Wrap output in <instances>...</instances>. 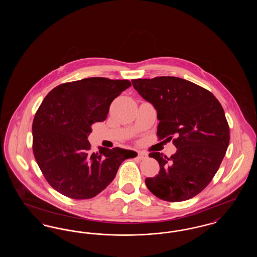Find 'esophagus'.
<instances>
[{
  "label": "esophagus",
  "instance_id": "1",
  "mask_svg": "<svg viewBox=\"0 0 257 257\" xmlns=\"http://www.w3.org/2000/svg\"><path fill=\"white\" fill-rule=\"evenodd\" d=\"M139 160H146L147 159V153H145V152H139L138 153V157H137Z\"/></svg>",
  "mask_w": 257,
  "mask_h": 257
}]
</instances>
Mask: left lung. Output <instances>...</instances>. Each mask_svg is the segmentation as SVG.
Instances as JSON below:
<instances>
[{
    "label": "left lung",
    "instance_id": "left-lung-1",
    "mask_svg": "<svg viewBox=\"0 0 257 257\" xmlns=\"http://www.w3.org/2000/svg\"><path fill=\"white\" fill-rule=\"evenodd\" d=\"M139 94L157 110L160 140L177 148L171 157L151 152L159 174L148 190L163 200L184 201L199 194L220 168L229 144V127L220 102L207 89L177 77L136 79Z\"/></svg>",
    "mask_w": 257,
    "mask_h": 257
}]
</instances>
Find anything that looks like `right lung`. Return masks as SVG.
I'll return each mask as SVG.
<instances>
[{"mask_svg":"<svg viewBox=\"0 0 257 257\" xmlns=\"http://www.w3.org/2000/svg\"><path fill=\"white\" fill-rule=\"evenodd\" d=\"M128 80L86 78L60 85L38 108L33 122V150L48 183L74 199L97 196L113 180L123 161L137 152L119 147L90 151L91 125L107 118L110 103Z\"/></svg>","mask_w":257,"mask_h":257,"instance_id":"add662e5","label":"right lung"}]
</instances>
